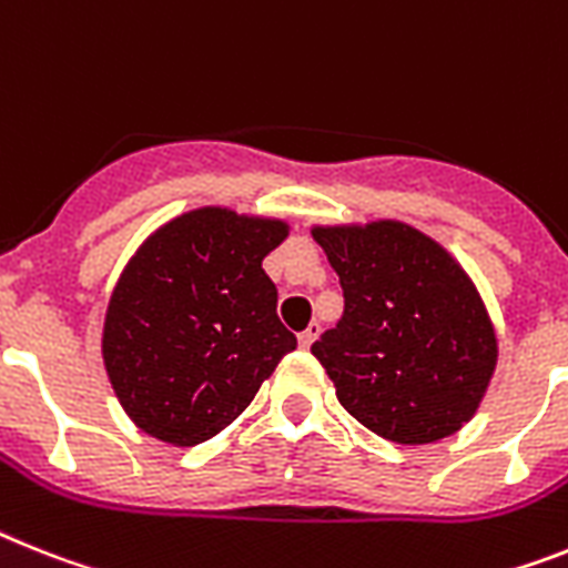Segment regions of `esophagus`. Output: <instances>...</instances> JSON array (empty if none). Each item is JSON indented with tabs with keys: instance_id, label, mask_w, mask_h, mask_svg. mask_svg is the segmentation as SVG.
Wrapping results in <instances>:
<instances>
[{
	"instance_id": "1",
	"label": "esophagus",
	"mask_w": 568,
	"mask_h": 568,
	"mask_svg": "<svg viewBox=\"0 0 568 568\" xmlns=\"http://www.w3.org/2000/svg\"><path fill=\"white\" fill-rule=\"evenodd\" d=\"M317 335H321V323L312 321V323H308V326L303 328V332H300V335H297L300 346H303V349H308V346H312V343L317 341Z\"/></svg>"
}]
</instances>
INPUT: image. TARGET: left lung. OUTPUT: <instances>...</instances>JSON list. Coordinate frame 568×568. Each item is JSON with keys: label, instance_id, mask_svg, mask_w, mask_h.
Here are the masks:
<instances>
[{"label": "left lung", "instance_id": "obj_1", "mask_svg": "<svg viewBox=\"0 0 568 568\" xmlns=\"http://www.w3.org/2000/svg\"><path fill=\"white\" fill-rule=\"evenodd\" d=\"M312 236L343 288V317L312 346L343 409L395 445L462 430L497 369V332L465 268L393 219Z\"/></svg>", "mask_w": 568, "mask_h": 568}]
</instances>
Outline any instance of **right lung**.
<instances>
[{
    "label": "right lung",
    "instance_id": "1",
    "mask_svg": "<svg viewBox=\"0 0 568 568\" xmlns=\"http://www.w3.org/2000/svg\"><path fill=\"white\" fill-rule=\"evenodd\" d=\"M285 236L280 219L199 207L138 247L103 323V366L135 427L193 447L254 402L297 346L262 271Z\"/></svg>",
    "mask_w": 568,
    "mask_h": 568
}]
</instances>
